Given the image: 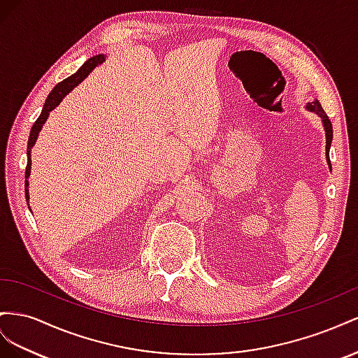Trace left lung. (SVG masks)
<instances>
[{
	"mask_svg": "<svg viewBox=\"0 0 358 358\" xmlns=\"http://www.w3.org/2000/svg\"><path fill=\"white\" fill-rule=\"evenodd\" d=\"M306 109L309 112H313V114L318 115L322 121V127L325 131V159L327 163H329V168L331 169V163H330V147H331V141H333V126H331V121L327 117V114L324 112L322 106L318 100H313L309 101L308 105H306Z\"/></svg>",
	"mask_w": 358,
	"mask_h": 358,
	"instance_id": "1",
	"label": "left lung"
}]
</instances>
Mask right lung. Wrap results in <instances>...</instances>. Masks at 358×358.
<instances>
[{
	"label": "right lung",
	"instance_id": "add662e5",
	"mask_svg": "<svg viewBox=\"0 0 358 358\" xmlns=\"http://www.w3.org/2000/svg\"><path fill=\"white\" fill-rule=\"evenodd\" d=\"M106 58L105 54H99V55H94L91 57L88 61H85V63L83 64V67H80L75 75L69 76L67 79H64L63 83H59L54 87V90L50 91L45 105H43V109H42V114H40V117L37 118V121L33 124L31 127V131H29V138H28V147H27V169H25V198H27V203H28V199H29V193H28V178H29V173H31V150L33 147L36 145V141L38 138V134L40 130H42L43 124L46 122L50 110H54L61 101H63V99L70 93L71 90H73L75 87H78L83 80L93 71L100 63H103Z\"/></svg>",
	"mask_w": 358,
	"mask_h": 358
}]
</instances>
